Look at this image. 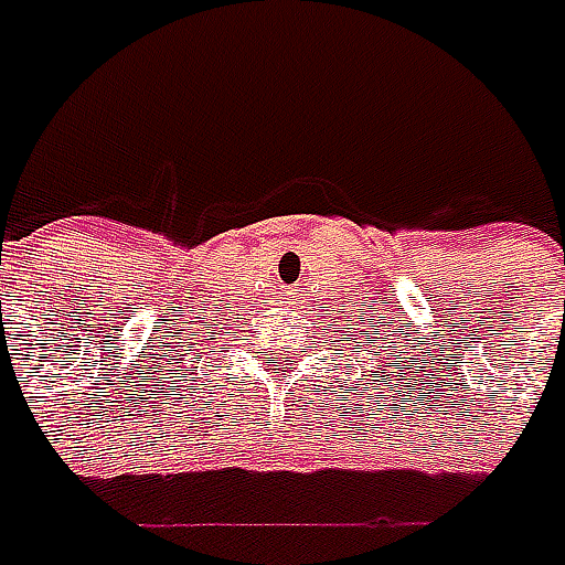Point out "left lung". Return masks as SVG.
<instances>
[{
    "label": "left lung",
    "mask_w": 565,
    "mask_h": 565,
    "mask_svg": "<svg viewBox=\"0 0 565 565\" xmlns=\"http://www.w3.org/2000/svg\"><path fill=\"white\" fill-rule=\"evenodd\" d=\"M361 333H364V330H361ZM373 342H376V339H373ZM382 342H385V339H382ZM394 358H397V354H394Z\"/></svg>",
    "instance_id": "8db88e82"
}]
</instances>
